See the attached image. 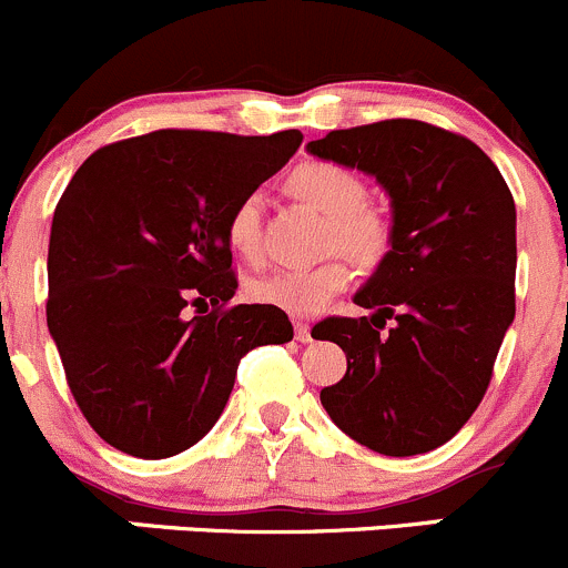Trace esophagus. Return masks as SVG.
Listing matches in <instances>:
<instances>
[{
    "instance_id": "esophagus-1",
    "label": "esophagus",
    "mask_w": 568,
    "mask_h": 568,
    "mask_svg": "<svg viewBox=\"0 0 568 568\" xmlns=\"http://www.w3.org/2000/svg\"><path fill=\"white\" fill-rule=\"evenodd\" d=\"M294 335L300 343H311L313 341L311 324H307V321H294Z\"/></svg>"
}]
</instances>
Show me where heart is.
<instances>
[{
  "label": "heart",
  "instance_id": "heart-1",
  "mask_svg": "<svg viewBox=\"0 0 568 568\" xmlns=\"http://www.w3.org/2000/svg\"><path fill=\"white\" fill-rule=\"evenodd\" d=\"M291 192L326 216L324 247L352 257L357 266L376 268L393 250V225L382 211L371 209L368 186L354 170L337 162H305L288 175ZM227 242L244 257H263V203L250 192L227 214ZM352 263L326 257L311 268H280L255 280L250 294L263 305H274L291 316L321 313L337 294L352 285Z\"/></svg>",
  "mask_w": 568,
  "mask_h": 568
}]
</instances>
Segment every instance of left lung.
I'll return each instance as SVG.
<instances>
[{"instance_id": "left-lung-1", "label": "left lung", "mask_w": 568, "mask_h": 568, "mask_svg": "<svg viewBox=\"0 0 568 568\" xmlns=\"http://www.w3.org/2000/svg\"><path fill=\"white\" fill-rule=\"evenodd\" d=\"M307 151L376 175L393 200L390 255L354 296L374 316L321 324L348 363L321 404L376 454L439 448L484 400L517 311L511 189L473 140L423 120L329 131Z\"/></svg>"}]
</instances>
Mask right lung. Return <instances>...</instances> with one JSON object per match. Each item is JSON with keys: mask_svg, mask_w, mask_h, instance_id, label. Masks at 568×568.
I'll list each match as a JSON object with an SVG mask.
<instances>
[{"mask_svg": "<svg viewBox=\"0 0 568 568\" xmlns=\"http://www.w3.org/2000/svg\"><path fill=\"white\" fill-rule=\"evenodd\" d=\"M300 145L296 129H159L99 148L65 186L45 321L84 420L112 448L140 459L192 448L244 354L294 337L280 307L231 305L227 214Z\"/></svg>", "mask_w": 568, "mask_h": 568, "instance_id": "add662e5", "label": "right lung"}]
</instances>
